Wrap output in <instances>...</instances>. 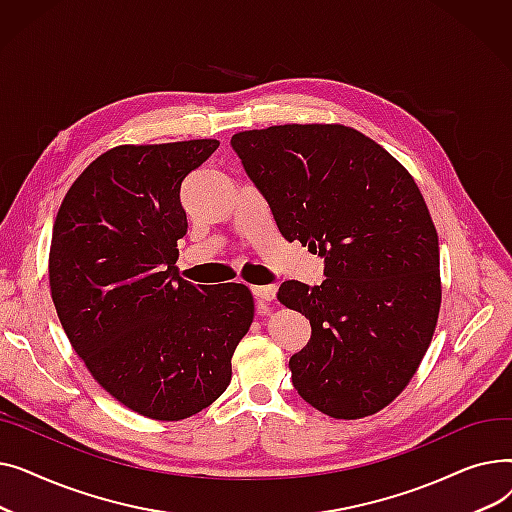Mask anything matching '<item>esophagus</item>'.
<instances>
[{
  "instance_id": "obj_1",
  "label": "esophagus",
  "mask_w": 512,
  "mask_h": 512,
  "mask_svg": "<svg viewBox=\"0 0 512 512\" xmlns=\"http://www.w3.org/2000/svg\"><path fill=\"white\" fill-rule=\"evenodd\" d=\"M251 290L259 303H270L276 299V286H253Z\"/></svg>"
}]
</instances>
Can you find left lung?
I'll return each mask as SVG.
<instances>
[{
  "mask_svg": "<svg viewBox=\"0 0 512 512\" xmlns=\"http://www.w3.org/2000/svg\"><path fill=\"white\" fill-rule=\"evenodd\" d=\"M282 236L326 257V280H288L278 301L311 340L292 384L334 419L382 411L405 390L436 332L438 232L409 170L342 124H282L232 137Z\"/></svg>",
  "mask_w": 512,
  "mask_h": 512,
  "instance_id": "left-lung-1",
  "label": "left lung"
}]
</instances>
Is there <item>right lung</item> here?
<instances>
[{
	"mask_svg": "<svg viewBox=\"0 0 512 512\" xmlns=\"http://www.w3.org/2000/svg\"><path fill=\"white\" fill-rule=\"evenodd\" d=\"M215 139L118 145L83 170L60 205L49 292L97 384L157 421L193 417L232 380V355L253 324L245 284L195 286L174 274L186 234L184 178Z\"/></svg>",
	"mask_w": 512,
	"mask_h": 512,
	"instance_id": "1",
	"label": "right lung"
}]
</instances>
